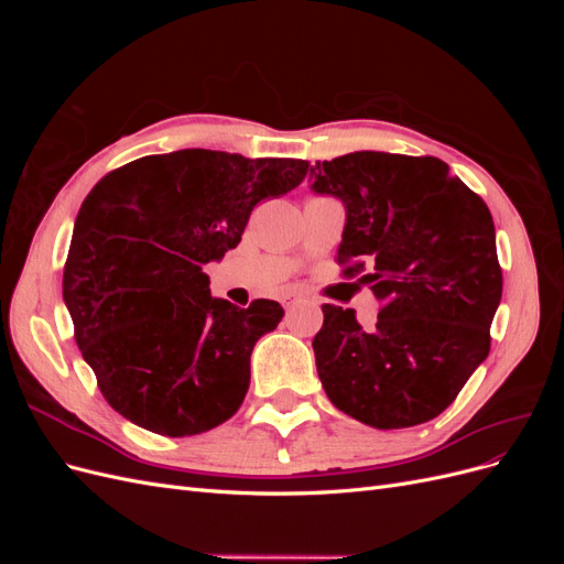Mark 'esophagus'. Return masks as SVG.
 Instances as JSON below:
<instances>
[{
	"label": "esophagus",
	"mask_w": 564,
	"mask_h": 564,
	"mask_svg": "<svg viewBox=\"0 0 564 564\" xmlns=\"http://www.w3.org/2000/svg\"><path fill=\"white\" fill-rule=\"evenodd\" d=\"M301 301H303V294H284V296H282L284 308H292V305H296V303H301Z\"/></svg>",
	"instance_id": "1"
}]
</instances>
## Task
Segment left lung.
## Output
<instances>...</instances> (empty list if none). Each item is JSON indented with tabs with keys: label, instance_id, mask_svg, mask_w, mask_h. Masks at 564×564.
I'll list each match as a JSON object with an SVG mask.
<instances>
[{
	"label": "left lung",
	"instance_id": "left-lung-1",
	"mask_svg": "<svg viewBox=\"0 0 564 564\" xmlns=\"http://www.w3.org/2000/svg\"><path fill=\"white\" fill-rule=\"evenodd\" d=\"M311 191L346 207L338 263L381 301L377 329L322 305L319 381L371 429H409L454 402L489 355L503 278L487 204L437 158L350 152L311 169Z\"/></svg>",
	"mask_w": 564,
	"mask_h": 564
}]
</instances>
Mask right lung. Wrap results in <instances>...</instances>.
Here are the masks:
<instances>
[{"instance_id": "right-lung-1", "label": "right lung", "mask_w": 564, "mask_h": 564, "mask_svg": "<svg viewBox=\"0 0 564 564\" xmlns=\"http://www.w3.org/2000/svg\"><path fill=\"white\" fill-rule=\"evenodd\" d=\"M308 162L176 150L115 169L82 202L63 301L82 357L115 412L185 437L240 409L249 357L284 317L268 299H214L202 268L242 240L251 209L305 178Z\"/></svg>"}]
</instances>
